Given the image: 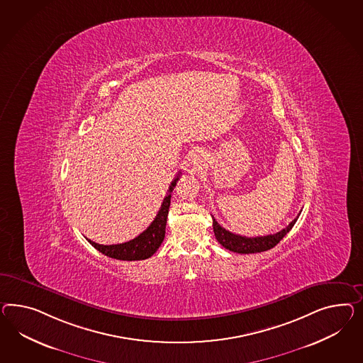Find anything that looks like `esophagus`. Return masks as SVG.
<instances>
[{"mask_svg": "<svg viewBox=\"0 0 363 363\" xmlns=\"http://www.w3.org/2000/svg\"><path fill=\"white\" fill-rule=\"evenodd\" d=\"M203 158H202V155L199 153V152H196L193 156H191V158H190V164L193 165L194 167H201L202 165V161Z\"/></svg>", "mask_w": 363, "mask_h": 363, "instance_id": "1", "label": "esophagus"}]
</instances>
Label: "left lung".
<instances>
[{
  "label": "left lung",
  "mask_w": 363,
  "mask_h": 363,
  "mask_svg": "<svg viewBox=\"0 0 363 363\" xmlns=\"http://www.w3.org/2000/svg\"><path fill=\"white\" fill-rule=\"evenodd\" d=\"M298 216H296L294 220L281 231L271 235L255 236V238L238 235L223 228L216 222L214 216H213V228H214L216 240L223 245L225 250H230L236 254H256V252H263L274 248V245H277L292 230Z\"/></svg>",
  "instance_id": "obj_1"
}]
</instances>
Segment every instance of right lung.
<instances>
[{
	"mask_svg": "<svg viewBox=\"0 0 363 363\" xmlns=\"http://www.w3.org/2000/svg\"><path fill=\"white\" fill-rule=\"evenodd\" d=\"M178 178H179V174L170 184L167 196L164 198V202L160 207L155 220L150 223L145 231H143L135 239L125 242V243L109 245H99L89 239L87 240L98 250L99 252H101L103 255L108 256V257H112V259L132 262V260H145L147 257H150L164 242L170 198H172L170 193L174 190Z\"/></svg>",
	"mask_w": 363,
	"mask_h": 363,
	"instance_id": "1",
	"label": "right lung"
}]
</instances>
